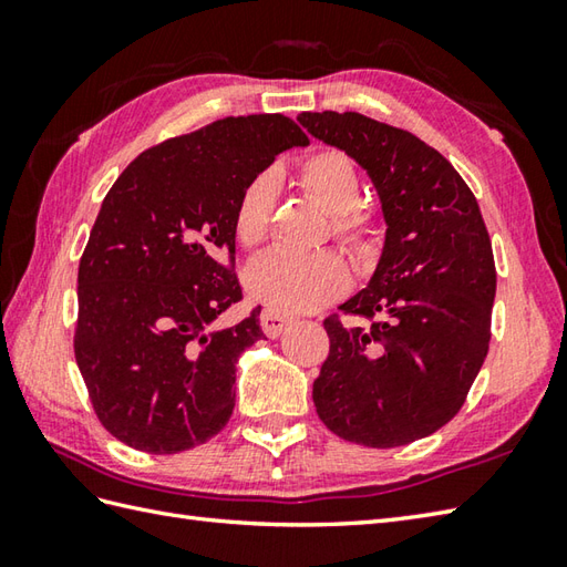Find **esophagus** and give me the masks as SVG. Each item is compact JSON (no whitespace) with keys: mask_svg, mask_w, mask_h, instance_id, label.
<instances>
[{"mask_svg":"<svg viewBox=\"0 0 567 567\" xmlns=\"http://www.w3.org/2000/svg\"><path fill=\"white\" fill-rule=\"evenodd\" d=\"M290 323H292V317H285L275 309H265L260 315V327H262L265 333L270 336V339H277V336H280L287 327H290Z\"/></svg>","mask_w":567,"mask_h":567,"instance_id":"34e87169","label":"esophagus"}]
</instances>
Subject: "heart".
Here are the masks:
<instances>
[{
  "mask_svg": "<svg viewBox=\"0 0 567 567\" xmlns=\"http://www.w3.org/2000/svg\"><path fill=\"white\" fill-rule=\"evenodd\" d=\"M299 183L323 209L333 214V234L358 258L378 250V224L370 212L355 207L360 199V175L343 151L319 148L299 165ZM280 179L275 171L258 173L240 189L234 209V236L244 248H258L270 234V216ZM351 285L346 262L336 252L272 250L256 258L246 270V290L268 309L282 315H302L343 295Z\"/></svg>",
  "mask_w": 567,
  "mask_h": 567,
  "instance_id": "1",
  "label": "heart"
}]
</instances>
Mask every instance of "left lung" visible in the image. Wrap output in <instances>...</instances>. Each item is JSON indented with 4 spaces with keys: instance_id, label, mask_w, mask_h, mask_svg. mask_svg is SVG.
<instances>
[{
    "instance_id": "8db88e82",
    "label": "left lung",
    "mask_w": 567,
    "mask_h": 567,
    "mask_svg": "<svg viewBox=\"0 0 567 567\" xmlns=\"http://www.w3.org/2000/svg\"><path fill=\"white\" fill-rule=\"evenodd\" d=\"M297 122L363 167L388 224L368 287L341 305L378 321H323L331 348L311 392L317 414L370 449L431 436L463 406L489 348L497 272L477 199L409 131L358 112H305Z\"/></svg>"
}]
</instances>
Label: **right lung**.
<instances>
[{
  "label": "right lung",
  "mask_w": 567,
  "mask_h": 567,
  "mask_svg": "<svg viewBox=\"0 0 567 567\" xmlns=\"http://www.w3.org/2000/svg\"><path fill=\"white\" fill-rule=\"evenodd\" d=\"M309 138L282 114L226 116L143 151L106 192L78 270L75 358L104 429L146 453L219 433L260 309L216 327L244 292L234 209L248 179Z\"/></svg>",
  "instance_id": "add662e5"
}]
</instances>
